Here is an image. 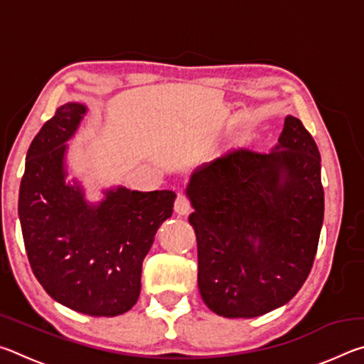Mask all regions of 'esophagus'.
I'll return each mask as SVG.
<instances>
[{
  "instance_id": "1",
  "label": "esophagus",
  "mask_w": 364,
  "mask_h": 364,
  "mask_svg": "<svg viewBox=\"0 0 364 364\" xmlns=\"http://www.w3.org/2000/svg\"><path fill=\"white\" fill-rule=\"evenodd\" d=\"M193 208H191V202L184 194H178L175 199V212L178 215H188Z\"/></svg>"
}]
</instances>
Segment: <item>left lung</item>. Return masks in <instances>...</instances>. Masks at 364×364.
<instances>
[{"label": "left lung", "instance_id": "1", "mask_svg": "<svg viewBox=\"0 0 364 364\" xmlns=\"http://www.w3.org/2000/svg\"><path fill=\"white\" fill-rule=\"evenodd\" d=\"M197 284L213 313L255 318L287 304L306 281L324 218L321 157L287 115L271 152L237 147L191 175Z\"/></svg>", "mask_w": 364, "mask_h": 364}]
</instances>
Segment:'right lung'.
<instances>
[{"mask_svg":"<svg viewBox=\"0 0 364 364\" xmlns=\"http://www.w3.org/2000/svg\"><path fill=\"white\" fill-rule=\"evenodd\" d=\"M86 114L60 106L28 147L19 218L30 267L43 289L70 310L117 316L136 304L141 268L159 226L171 217L173 191L107 189L100 204L65 183L67 141Z\"/></svg>","mask_w":364,"mask_h":364,"instance_id":"add662e5","label":"right lung"}]
</instances>
